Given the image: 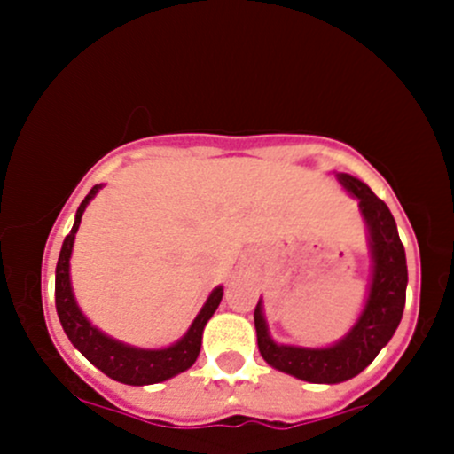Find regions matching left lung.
I'll return each instance as SVG.
<instances>
[{
	"instance_id": "8db88e82",
	"label": "left lung",
	"mask_w": 454,
	"mask_h": 454,
	"mask_svg": "<svg viewBox=\"0 0 454 454\" xmlns=\"http://www.w3.org/2000/svg\"><path fill=\"white\" fill-rule=\"evenodd\" d=\"M342 189L358 200L360 213L367 222L371 248V286L367 303L354 327L336 345L294 347L278 345L268 332L263 303L254 308L256 345L270 367L314 384H338L356 378L375 360L384 345L393 338L402 320L406 303V254L397 235L391 210L373 191L349 173H336Z\"/></svg>"
}]
</instances>
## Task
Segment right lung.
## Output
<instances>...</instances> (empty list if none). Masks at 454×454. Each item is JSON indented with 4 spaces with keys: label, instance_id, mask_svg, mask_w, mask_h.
Instances as JSON below:
<instances>
[{
    "label": "right lung",
    "instance_id": "right-lung-1",
    "mask_svg": "<svg viewBox=\"0 0 454 454\" xmlns=\"http://www.w3.org/2000/svg\"><path fill=\"white\" fill-rule=\"evenodd\" d=\"M98 189L100 184H96L94 189L87 193V198L81 201L79 210H76L74 226H72L70 235L63 241L61 254H59L57 278H54V303H57L59 320H61L63 332L70 338L72 345H74L96 369H100L105 375L116 380V382L131 384V387H145V384L164 382V380L173 378V375L193 367V363L200 356L201 333H204V327L210 320V316L215 314V309L222 303L223 287L219 286L210 292L204 308L200 309V314L195 316V320L191 323L189 332H186L176 345L164 347V349H140V347L125 345V342L116 340V338L107 336V333H103L100 329H96L94 325L85 318V314L81 312L79 305H76L74 292H72L70 283V256L72 248H74L76 231H79L81 226V217H83L91 198L98 193Z\"/></svg>",
    "mask_w": 454,
    "mask_h": 454
}]
</instances>
